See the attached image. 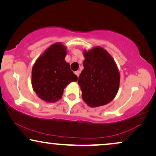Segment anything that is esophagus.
<instances>
[{
  "instance_id": "34e87169",
  "label": "esophagus",
  "mask_w": 156,
  "mask_h": 156,
  "mask_svg": "<svg viewBox=\"0 0 156 156\" xmlns=\"http://www.w3.org/2000/svg\"><path fill=\"white\" fill-rule=\"evenodd\" d=\"M74 74H75L77 76H79V75H80V72H79V71H76L75 72H74Z\"/></svg>"
}]
</instances>
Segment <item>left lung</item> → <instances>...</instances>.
Wrapping results in <instances>:
<instances>
[{
	"mask_svg": "<svg viewBox=\"0 0 156 156\" xmlns=\"http://www.w3.org/2000/svg\"><path fill=\"white\" fill-rule=\"evenodd\" d=\"M85 59L78 84L82 97L90 107L106 105L116 97L120 84V73L114 59L99 46L83 52Z\"/></svg>",
	"mask_w": 156,
	"mask_h": 156,
	"instance_id": "obj_1",
	"label": "left lung"
}]
</instances>
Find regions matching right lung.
<instances>
[{"label":"right lung","instance_id":"obj_1","mask_svg":"<svg viewBox=\"0 0 156 156\" xmlns=\"http://www.w3.org/2000/svg\"><path fill=\"white\" fill-rule=\"evenodd\" d=\"M67 47L62 42L50 45L34 64L32 69V86L37 97L48 103L59 101L64 89L77 76L65 60Z\"/></svg>","mask_w":156,"mask_h":156}]
</instances>
